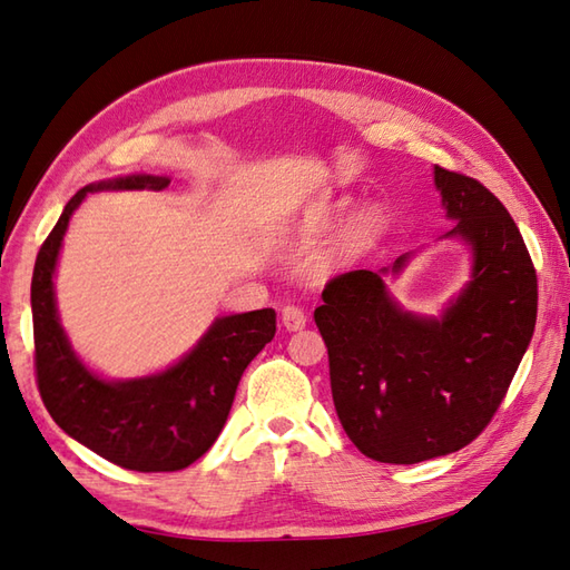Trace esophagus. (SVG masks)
Returning a JSON list of instances; mask_svg holds the SVG:
<instances>
[{
	"mask_svg": "<svg viewBox=\"0 0 570 570\" xmlns=\"http://www.w3.org/2000/svg\"><path fill=\"white\" fill-rule=\"evenodd\" d=\"M282 323L286 325V331H301L306 325V313L298 306H284L282 308Z\"/></svg>",
	"mask_w": 570,
	"mask_h": 570,
	"instance_id": "1",
	"label": "esophagus"
}]
</instances>
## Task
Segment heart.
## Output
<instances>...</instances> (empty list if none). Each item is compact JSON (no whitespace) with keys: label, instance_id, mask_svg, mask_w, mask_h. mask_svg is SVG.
I'll list each match as a JSON object with an SVG mask.
<instances>
[{"label":"heart","instance_id":"1","mask_svg":"<svg viewBox=\"0 0 570 570\" xmlns=\"http://www.w3.org/2000/svg\"><path fill=\"white\" fill-rule=\"evenodd\" d=\"M374 225H377V213L374 210H365V213H360L353 223H350V227L345 229V237H343V249L347 252V249H353V247H357L362 239H365L372 229H374Z\"/></svg>","mask_w":570,"mask_h":570}]
</instances>
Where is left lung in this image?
Here are the masks:
<instances>
[{"instance_id": "1", "label": "left lung", "mask_w": 570, "mask_h": 570, "mask_svg": "<svg viewBox=\"0 0 570 570\" xmlns=\"http://www.w3.org/2000/svg\"><path fill=\"white\" fill-rule=\"evenodd\" d=\"M448 217L472 249L468 286L441 318L406 313L382 272H345L316 308L333 404L360 453L392 465L455 453L500 409L537 325V269L500 198L465 174L433 168ZM409 254L392 266L396 274Z\"/></svg>"}]
</instances>
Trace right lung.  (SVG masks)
Returning a JSON list of instances; mask_svg holds the SVG:
<instances>
[{"mask_svg":"<svg viewBox=\"0 0 570 570\" xmlns=\"http://www.w3.org/2000/svg\"><path fill=\"white\" fill-rule=\"evenodd\" d=\"M159 176H127L85 186L60 213L39 249L31 278L33 367L43 406L70 439L137 472L184 470L220 435L242 372L272 343L274 308L217 318L200 343L161 374L105 382L70 350L53 301V269L72 210L98 188H166Z\"/></svg>","mask_w":570,"mask_h":570,"instance_id":"right-lung-1","label":"right lung"}]
</instances>
